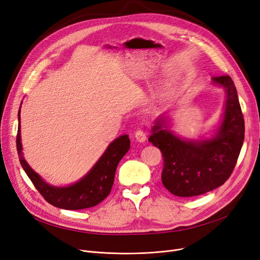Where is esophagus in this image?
Segmentation results:
<instances>
[{"label": "esophagus", "instance_id": "1", "mask_svg": "<svg viewBox=\"0 0 260 260\" xmlns=\"http://www.w3.org/2000/svg\"><path fill=\"white\" fill-rule=\"evenodd\" d=\"M135 138L138 142H144L146 140V135L142 129H138L135 133Z\"/></svg>", "mask_w": 260, "mask_h": 260}]
</instances>
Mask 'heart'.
<instances>
[{"label":"heart","mask_w":260,"mask_h":260,"mask_svg":"<svg viewBox=\"0 0 260 260\" xmlns=\"http://www.w3.org/2000/svg\"><path fill=\"white\" fill-rule=\"evenodd\" d=\"M104 119H106V118H104Z\"/></svg>","instance_id":"heart-1"}]
</instances>
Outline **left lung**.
Masks as SVG:
<instances>
[{"label":"left lung","instance_id":"8db88e82","mask_svg":"<svg viewBox=\"0 0 260 260\" xmlns=\"http://www.w3.org/2000/svg\"><path fill=\"white\" fill-rule=\"evenodd\" d=\"M212 81L225 90L223 119L212 138L181 139L167 129L165 118L156 121L148 138L165 160L163 185L178 197L202 195L222 185L233 172L243 144L244 120L234 82L230 76L213 77Z\"/></svg>","mask_w":260,"mask_h":260}]
</instances>
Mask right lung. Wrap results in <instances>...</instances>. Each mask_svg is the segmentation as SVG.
Segmentation results:
<instances>
[{
    "label": "right lung",
    "instance_id": "right-lung-1",
    "mask_svg": "<svg viewBox=\"0 0 260 260\" xmlns=\"http://www.w3.org/2000/svg\"><path fill=\"white\" fill-rule=\"evenodd\" d=\"M20 113L19 109L17 151L20 163L39 193L48 203L64 210H83L97 206L109 195L119 162L131 147L127 135L120 136L109 144L92 169L78 182L68 186H53L41 178L23 157Z\"/></svg>",
    "mask_w": 260,
    "mask_h": 260
}]
</instances>
